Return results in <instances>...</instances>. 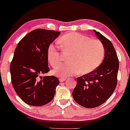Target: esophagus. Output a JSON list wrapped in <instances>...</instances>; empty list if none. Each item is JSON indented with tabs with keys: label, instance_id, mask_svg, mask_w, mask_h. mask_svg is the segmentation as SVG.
Instances as JSON below:
<instances>
[{
	"label": "esophagus",
	"instance_id": "obj_1",
	"mask_svg": "<svg viewBox=\"0 0 130 130\" xmlns=\"http://www.w3.org/2000/svg\"><path fill=\"white\" fill-rule=\"evenodd\" d=\"M59 82H61V83H62V82H65L66 80V79H65V78H59Z\"/></svg>",
	"mask_w": 130,
	"mask_h": 130
}]
</instances>
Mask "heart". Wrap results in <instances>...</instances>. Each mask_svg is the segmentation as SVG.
Listing matches in <instances>:
<instances>
[{
    "label": "heart",
    "mask_w": 130,
    "mask_h": 130,
    "mask_svg": "<svg viewBox=\"0 0 130 130\" xmlns=\"http://www.w3.org/2000/svg\"><path fill=\"white\" fill-rule=\"evenodd\" d=\"M62 50L71 51L68 57L69 62L59 65L53 70L54 75L61 78L76 75H86L96 69L102 62L105 55L102 43L97 40L75 32L63 35L58 41ZM47 58L50 64L55 67L62 60L58 45L51 44L47 49Z\"/></svg>",
    "instance_id": "b5f03b06"
}]
</instances>
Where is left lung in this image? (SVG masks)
I'll use <instances>...</instances> for the list:
<instances>
[{
	"instance_id": "1",
	"label": "left lung",
	"mask_w": 130,
	"mask_h": 130,
	"mask_svg": "<svg viewBox=\"0 0 130 130\" xmlns=\"http://www.w3.org/2000/svg\"><path fill=\"white\" fill-rule=\"evenodd\" d=\"M105 48L102 62L95 71L77 77L72 95L74 100L86 108H93L105 102L117 85L119 59L113 45L99 32L93 30Z\"/></svg>"
}]
</instances>
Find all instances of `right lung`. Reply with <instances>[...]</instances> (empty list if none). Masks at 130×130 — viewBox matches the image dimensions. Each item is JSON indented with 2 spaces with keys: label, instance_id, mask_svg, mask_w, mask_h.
I'll use <instances>...</instances> for the list:
<instances>
[{
  "label": "right lung",
  "instance_id": "right-lung-1",
  "mask_svg": "<svg viewBox=\"0 0 130 130\" xmlns=\"http://www.w3.org/2000/svg\"><path fill=\"white\" fill-rule=\"evenodd\" d=\"M60 34L38 29L26 35L16 47L10 65L11 83L16 93L26 104L42 106L54 98L58 79L40 75L50 71L47 49Z\"/></svg>",
  "mask_w": 130,
  "mask_h": 130
}]
</instances>
